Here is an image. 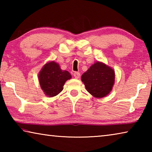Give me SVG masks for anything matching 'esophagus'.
<instances>
[{
    "mask_svg": "<svg viewBox=\"0 0 152 152\" xmlns=\"http://www.w3.org/2000/svg\"><path fill=\"white\" fill-rule=\"evenodd\" d=\"M74 76L75 77V78H76V79H78L80 77V74L79 72H74Z\"/></svg>",
    "mask_w": 152,
    "mask_h": 152,
    "instance_id": "1",
    "label": "esophagus"
}]
</instances>
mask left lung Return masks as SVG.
I'll return each instance as SVG.
<instances>
[{"instance_id": "1", "label": "left lung", "mask_w": 152, "mask_h": 152, "mask_svg": "<svg viewBox=\"0 0 152 152\" xmlns=\"http://www.w3.org/2000/svg\"><path fill=\"white\" fill-rule=\"evenodd\" d=\"M115 70L101 61H96L81 76L86 91L96 98L107 96L115 84Z\"/></svg>"}]
</instances>
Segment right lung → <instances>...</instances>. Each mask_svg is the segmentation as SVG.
I'll return each mask as SVG.
<instances>
[{
    "mask_svg": "<svg viewBox=\"0 0 152 152\" xmlns=\"http://www.w3.org/2000/svg\"><path fill=\"white\" fill-rule=\"evenodd\" d=\"M71 78L70 72L61 70L59 64L54 61L46 63L38 74L41 88L49 97H53L60 93L65 82Z\"/></svg>",
    "mask_w": 152,
    "mask_h": 152,
    "instance_id": "right-lung-1",
    "label": "right lung"
}]
</instances>
